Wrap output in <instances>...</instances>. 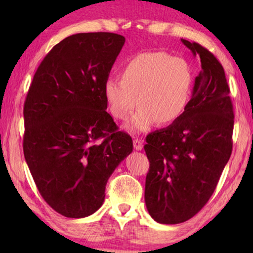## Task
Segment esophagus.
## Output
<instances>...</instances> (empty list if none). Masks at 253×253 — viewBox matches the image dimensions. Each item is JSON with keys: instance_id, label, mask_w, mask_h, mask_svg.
Listing matches in <instances>:
<instances>
[{"instance_id": "obj_1", "label": "esophagus", "mask_w": 253, "mask_h": 253, "mask_svg": "<svg viewBox=\"0 0 253 253\" xmlns=\"http://www.w3.org/2000/svg\"><path fill=\"white\" fill-rule=\"evenodd\" d=\"M143 140L139 139V138H133V147L136 151L143 150Z\"/></svg>"}]
</instances>
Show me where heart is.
<instances>
[{
    "instance_id": "heart-1",
    "label": "heart",
    "mask_w": 253,
    "mask_h": 253,
    "mask_svg": "<svg viewBox=\"0 0 253 253\" xmlns=\"http://www.w3.org/2000/svg\"><path fill=\"white\" fill-rule=\"evenodd\" d=\"M193 71L183 57L166 51H144L129 58L121 79L103 85L107 106L114 119L126 121L136 108L131 129L145 131L155 123H174L184 114L193 88Z\"/></svg>"
}]
</instances>
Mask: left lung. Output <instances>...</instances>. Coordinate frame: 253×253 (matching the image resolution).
<instances>
[{
    "label": "left lung",
    "instance_id": "obj_1",
    "mask_svg": "<svg viewBox=\"0 0 253 253\" xmlns=\"http://www.w3.org/2000/svg\"><path fill=\"white\" fill-rule=\"evenodd\" d=\"M182 42L202 67L192 98L177 121L147 134L144 146L145 203L165 224L184 222L206 205L233 151L234 108L223 67L202 44Z\"/></svg>",
    "mask_w": 253,
    "mask_h": 253
}]
</instances>
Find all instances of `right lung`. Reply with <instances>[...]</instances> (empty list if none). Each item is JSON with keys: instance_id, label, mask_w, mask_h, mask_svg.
<instances>
[{"instance_id": "1", "label": "right lung", "mask_w": 253, "mask_h": 253, "mask_svg": "<svg viewBox=\"0 0 253 253\" xmlns=\"http://www.w3.org/2000/svg\"><path fill=\"white\" fill-rule=\"evenodd\" d=\"M124 42L109 32L65 38L40 63L24 102L26 164L44 202L67 217L96 212L110 175L132 152L103 95Z\"/></svg>"}]
</instances>
